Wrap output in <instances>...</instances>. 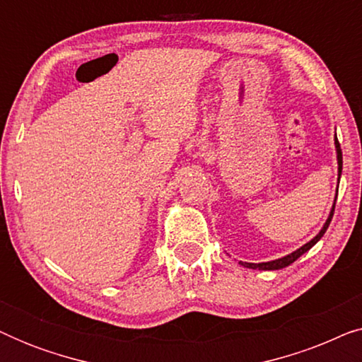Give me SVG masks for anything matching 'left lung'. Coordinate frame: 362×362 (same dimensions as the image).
<instances>
[{"label": "left lung", "instance_id": "obj_1", "mask_svg": "<svg viewBox=\"0 0 362 362\" xmlns=\"http://www.w3.org/2000/svg\"><path fill=\"white\" fill-rule=\"evenodd\" d=\"M334 148H336V161H338V182L341 180V170H343V153H341V146H339V141H338V136H336L334 133ZM336 196H338V187H336ZM334 204H336V197H334V202H333V207H331L329 211V216L326 222L321 227V230L316 234L313 239L310 242H306L305 245H301L300 249H296L291 252V254L285 255V257H280V259H275V260H270V262H260V264H250V262H240V265H244L245 269H254V270H280V269H285V267H288L290 264H293L296 259H300L301 255L305 254V252H308L311 247H313L316 242H318L321 237L325 235L326 229H328L331 219H333V212H334Z\"/></svg>", "mask_w": 362, "mask_h": 362}]
</instances>
